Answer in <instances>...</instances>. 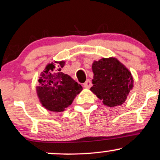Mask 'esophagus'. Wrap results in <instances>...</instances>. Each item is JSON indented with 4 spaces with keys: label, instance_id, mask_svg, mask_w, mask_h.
Here are the masks:
<instances>
[{
    "label": "esophagus",
    "instance_id": "obj_1",
    "mask_svg": "<svg viewBox=\"0 0 160 160\" xmlns=\"http://www.w3.org/2000/svg\"><path fill=\"white\" fill-rule=\"evenodd\" d=\"M92 85V83H91V81L90 79H88L83 84V87L84 88H90V87Z\"/></svg>",
    "mask_w": 160,
    "mask_h": 160
}]
</instances>
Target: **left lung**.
I'll list each match as a JSON object with an SVG mask.
<instances>
[{
	"label": "left lung",
	"mask_w": 160,
	"mask_h": 160,
	"mask_svg": "<svg viewBox=\"0 0 160 160\" xmlns=\"http://www.w3.org/2000/svg\"><path fill=\"white\" fill-rule=\"evenodd\" d=\"M93 86L90 90L108 107L121 105L133 88L131 72L117 58H103L92 64Z\"/></svg>",
	"instance_id": "obj_1"
}]
</instances>
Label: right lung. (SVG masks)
Returning a JSON list of instances; mask_svg holds the SVG:
<instances>
[{
	"instance_id": "add662e5",
	"label": "right lung",
	"mask_w": 160,
	"mask_h": 160,
	"mask_svg": "<svg viewBox=\"0 0 160 160\" xmlns=\"http://www.w3.org/2000/svg\"><path fill=\"white\" fill-rule=\"evenodd\" d=\"M47 65L41 72L36 92L40 102L47 110L62 112L73 102L82 87L68 75L61 72L65 62H55Z\"/></svg>"
}]
</instances>
